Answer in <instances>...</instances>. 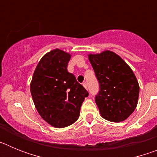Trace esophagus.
Masks as SVG:
<instances>
[{
  "label": "esophagus",
  "mask_w": 157,
  "mask_h": 157,
  "mask_svg": "<svg viewBox=\"0 0 157 157\" xmlns=\"http://www.w3.org/2000/svg\"><path fill=\"white\" fill-rule=\"evenodd\" d=\"M82 86H84V87H85L86 89H87V83H86V82H83V83H82Z\"/></svg>",
  "instance_id": "obj_1"
}]
</instances>
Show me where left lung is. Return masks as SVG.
Here are the masks:
<instances>
[{"label":"left lung","mask_w":157,"mask_h":157,"mask_svg":"<svg viewBox=\"0 0 157 157\" xmlns=\"http://www.w3.org/2000/svg\"><path fill=\"white\" fill-rule=\"evenodd\" d=\"M100 84L95 101L100 114L114 123L124 121L138 105L139 84L130 67L116 52L88 54Z\"/></svg>","instance_id":"left-lung-1"}]
</instances>
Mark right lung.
<instances>
[{"mask_svg":"<svg viewBox=\"0 0 157 157\" xmlns=\"http://www.w3.org/2000/svg\"><path fill=\"white\" fill-rule=\"evenodd\" d=\"M71 55L55 48L41 57L30 82V93L37 112L52 127L63 128L79 117L86 89L67 71Z\"/></svg>","mask_w":157,"mask_h":157,"instance_id":"right-lung-1","label":"right lung"}]
</instances>
